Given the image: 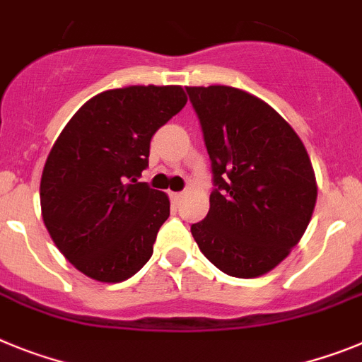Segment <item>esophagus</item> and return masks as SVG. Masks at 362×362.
I'll use <instances>...</instances> for the list:
<instances>
[{
  "instance_id": "34e87169",
  "label": "esophagus",
  "mask_w": 362,
  "mask_h": 362,
  "mask_svg": "<svg viewBox=\"0 0 362 362\" xmlns=\"http://www.w3.org/2000/svg\"><path fill=\"white\" fill-rule=\"evenodd\" d=\"M169 197H171V202L175 204V206H178V204H180V200L184 199V193H171Z\"/></svg>"
}]
</instances>
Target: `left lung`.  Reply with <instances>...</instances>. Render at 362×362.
<instances>
[{"label":"left lung","mask_w":362,"mask_h":362,"mask_svg":"<svg viewBox=\"0 0 362 362\" xmlns=\"http://www.w3.org/2000/svg\"><path fill=\"white\" fill-rule=\"evenodd\" d=\"M211 160L209 213L191 226L220 272L255 279L290 255L317 200L312 162L291 125L268 103L228 86L185 87Z\"/></svg>","instance_id":"8db88e82"}]
</instances>
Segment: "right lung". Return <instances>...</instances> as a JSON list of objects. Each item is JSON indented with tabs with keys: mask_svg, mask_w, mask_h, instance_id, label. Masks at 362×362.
Returning <instances> with one entry per match:
<instances>
[{
	"mask_svg": "<svg viewBox=\"0 0 362 362\" xmlns=\"http://www.w3.org/2000/svg\"><path fill=\"white\" fill-rule=\"evenodd\" d=\"M187 102L180 86L103 90L78 109L47 156L42 215L65 259L100 282H122L153 255L169 199L138 182L153 134Z\"/></svg>",
	"mask_w": 362,
	"mask_h": 362,
	"instance_id": "add662e5",
	"label": "right lung"
}]
</instances>
